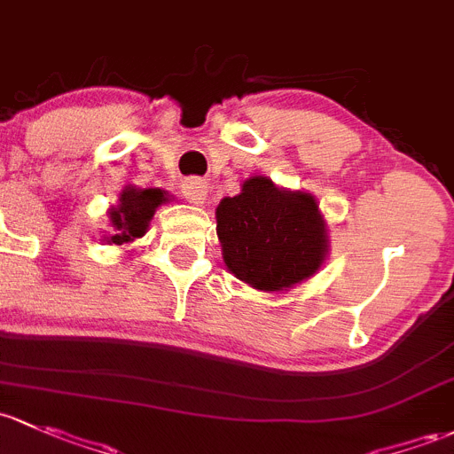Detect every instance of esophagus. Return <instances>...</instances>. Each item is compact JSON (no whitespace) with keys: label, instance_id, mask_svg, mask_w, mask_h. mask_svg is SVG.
Returning a JSON list of instances; mask_svg holds the SVG:
<instances>
[{"label":"esophagus","instance_id":"34e87169","mask_svg":"<svg viewBox=\"0 0 454 454\" xmlns=\"http://www.w3.org/2000/svg\"><path fill=\"white\" fill-rule=\"evenodd\" d=\"M183 193L184 198H187V202L191 204H204V200H207L208 195V184L207 180L202 178H187L183 183Z\"/></svg>","mask_w":454,"mask_h":454}]
</instances>
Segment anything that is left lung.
<instances>
[{"label": "left lung", "instance_id": "1", "mask_svg": "<svg viewBox=\"0 0 454 454\" xmlns=\"http://www.w3.org/2000/svg\"><path fill=\"white\" fill-rule=\"evenodd\" d=\"M215 219L228 271L265 294L313 278L331 250L315 195L278 187L267 176L243 180L235 198L219 202Z\"/></svg>", "mask_w": 454, "mask_h": 454}]
</instances>
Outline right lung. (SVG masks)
<instances>
[{"label": "right lung", "instance_id": "1", "mask_svg": "<svg viewBox=\"0 0 454 454\" xmlns=\"http://www.w3.org/2000/svg\"><path fill=\"white\" fill-rule=\"evenodd\" d=\"M169 200L171 195L159 187L139 189L135 184L123 187L117 204L108 208L111 232H106L102 241H106L108 246H128L137 241L150 228L156 208L163 207Z\"/></svg>", "mask_w": 454, "mask_h": 454}]
</instances>
